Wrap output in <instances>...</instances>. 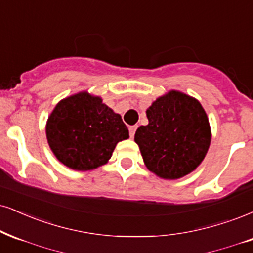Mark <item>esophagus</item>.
I'll return each instance as SVG.
<instances>
[{"mask_svg":"<svg viewBox=\"0 0 253 253\" xmlns=\"http://www.w3.org/2000/svg\"><path fill=\"white\" fill-rule=\"evenodd\" d=\"M136 129H137V126H129V133H130V137H131V138H133V136H135Z\"/></svg>","mask_w":253,"mask_h":253,"instance_id":"esophagus-1","label":"esophagus"}]
</instances>
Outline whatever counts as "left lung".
Instances as JSON below:
<instances>
[{"mask_svg": "<svg viewBox=\"0 0 253 253\" xmlns=\"http://www.w3.org/2000/svg\"><path fill=\"white\" fill-rule=\"evenodd\" d=\"M149 124L135 133L149 170L165 179H177L196 169L209 150L211 131L197 99L170 91L146 110Z\"/></svg>", "mask_w": 253, "mask_h": 253, "instance_id": "left-lung-1", "label": "left lung"}]
</instances>
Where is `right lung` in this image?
I'll return each mask as SVG.
<instances>
[{"instance_id": "right-lung-1", "label": "right lung", "mask_w": 253, "mask_h": 253, "mask_svg": "<svg viewBox=\"0 0 253 253\" xmlns=\"http://www.w3.org/2000/svg\"><path fill=\"white\" fill-rule=\"evenodd\" d=\"M46 138L57 160L74 170L105 164L129 131L118 114L88 92L63 99L46 123Z\"/></svg>"}]
</instances>
